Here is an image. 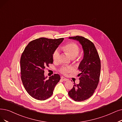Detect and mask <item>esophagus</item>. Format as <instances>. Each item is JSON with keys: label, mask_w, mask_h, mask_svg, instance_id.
Wrapping results in <instances>:
<instances>
[{"label": "esophagus", "mask_w": 122, "mask_h": 122, "mask_svg": "<svg viewBox=\"0 0 122 122\" xmlns=\"http://www.w3.org/2000/svg\"><path fill=\"white\" fill-rule=\"evenodd\" d=\"M61 79L62 81H66L68 80V79H66V77H64V76H61Z\"/></svg>", "instance_id": "obj_1"}]
</instances>
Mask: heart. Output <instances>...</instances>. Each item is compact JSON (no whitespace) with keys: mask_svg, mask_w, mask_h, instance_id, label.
<instances>
[{"mask_svg":"<svg viewBox=\"0 0 122 122\" xmlns=\"http://www.w3.org/2000/svg\"><path fill=\"white\" fill-rule=\"evenodd\" d=\"M61 49L65 52L67 53L70 56L71 58H76L79 53L80 48L75 43L69 42L61 47ZM60 56V52L58 50H56L52 55L53 60L55 61H57L59 60ZM71 69L70 67H64L61 69V72L63 74L66 75L67 73L70 72Z\"/></svg>","mask_w":122,"mask_h":122,"instance_id":"1","label":"heart"}]
</instances>
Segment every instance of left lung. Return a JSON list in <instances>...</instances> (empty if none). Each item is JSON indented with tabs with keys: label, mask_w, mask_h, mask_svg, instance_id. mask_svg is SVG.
I'll return each mask as SVG.
<instances>
[{
	"label": "left lung",
	"mask_w": 122,
	"mask_h": 122,
	"mask_svg": "<svg viewBox=\"0 0 122 122\" xmlns=\"http://www.w3.org/2000/svg\"><path fill=\"white\" fill-rule=\"evenodd\" d=\"M79 41L84 51V56L78 67L81 71L79 84H74L69 95L75 101H85L93 95L99 84L101 71V61L94 44L90 40L80 36L70 37Z\"/></svg>",
	"instance_id": "8db88e82"
}]
</instances>
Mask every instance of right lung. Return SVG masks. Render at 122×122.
I'll return each mask as SVG.
<instances>
[{
	"label": "right lung",
	"mask_w": 122,
	"mask_h": 122,
	"mask_svg": "<svg viewBox=\"0 0 122 122\" xmlns=\"http://www.w3.org/2000/svg\"><path fill=\"white\" fill-rule=\"evenodd\" d=\"M64 38L48 39L41 37L30 41L24 49L20 58L21 78L28 94L38 100H45L52 95L61 79L55 74L46 80L44 70L52 64V55Z\"/></svg>",
	"instance_id": "right-lung-1"
}]
</instances>
